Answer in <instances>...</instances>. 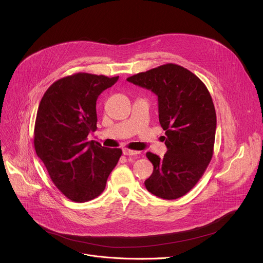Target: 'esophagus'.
<instances>
[{"label":"esophagus","mask_w":263,"mask_h":263,"mask_svg":"<svg viewBox=\"0 0 263 263\" xmlns=\"http://www.w3.org/2000/svg\"><path fill=\"white\" fill-rule=\"evenodd\" d=\"M140 152L138 151H133V149H129V148H123V154L126 156H133V155H138Z\"/></svg>","instance_id":"esophagus-1"}]
</instances>
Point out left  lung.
<instances>
[{"mask_svg":"<svg viewBox=\"0 0 263 263\" xmlns=\"http://www.w3.org/2000/svg\"><path fill=\"white\" fill-rule=\"evenodd\" d=\"M127 81L158 97L159 123L166 135L163 158L146 153L154 170L144 181L145 189L161 199L181 198L198 183L213 155L212 98L195 73L174 63L136 73Z\"/></svg>","mask_w":263,"mask_h":263,"instance_id":"8db88e82","label":"left lung"}]
</instances>
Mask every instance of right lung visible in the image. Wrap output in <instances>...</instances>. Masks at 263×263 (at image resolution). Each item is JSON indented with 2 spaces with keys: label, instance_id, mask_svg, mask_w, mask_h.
I'll list each match as a JSON object with an SVG mask.
<instances>
[{
  "label": "right lung",
  "instance_id": "add662e5",
  "mask_svg": "<svg viewBox=\"0 0 263 263\" xmlns=\"http://www.w3.org/2000/svg\"><path fill=\"white\" fill-rule=\"evenodd\" d=\"M118 77L77 72L55 81L37 110L34 147L57 189L84 203L99 197L122 156L121 148L87 141L97 130V100Z\"/></svg>",
  "mask_w": 263,
  "mask_h": 263
}]
</instances>
